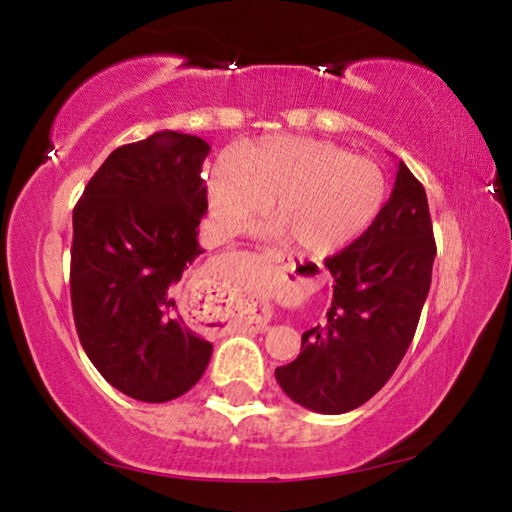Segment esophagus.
Returning <instances> with one entry per match:
<instances>
[{"mask_svg":"<svg viewBox=\"0 0 512 512\" xmlns=\"http://www.w3.org/2000/svg\"><path fill=\"white\" fill-rule=\"evenodd\" d=\"M266 259L268 262H273L275 266H280L284 273H289V271H293V264L289 262V259H284L282 255H273V253H266ZM266 309H259V314H255V316H250V320L248 323L253 325V329H257V332H262V329L266 327Z\"/></svg>","mask_w":512,"mask_h":512,"instance_id":"34e87169","label":"esophagus"}]
</instances>
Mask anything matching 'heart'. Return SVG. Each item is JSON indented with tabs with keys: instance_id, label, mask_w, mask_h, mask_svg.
Listing matches in <instances>:
<instances>
[{
	"instance_id": "b5f03b06",
	"label": "heart",
	"mask_w": 512,
	"mask_h": 512,
	"mask_svg": "<svg viewBox=\"0 0 512 512\" xmlns=\"http://www.w3.org/2000/svg\"><path fill=\"white\" fill-rule=\"evenodd\" d=\"M280 219L264 235L296 239L309 255H332L361 237L388 198V176L377 160L309 137H266L239 146L207 178V201L221 235H239L259 216Z\"/></svg>"
}]
</instances>
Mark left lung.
I'll return each instance as SVG.
<instances>
[{
	"label": "left lung",
	"instance_id": "obj_1",
	"mask_svg": "<svg viewBox=\"0 0 512 512\" xmlns=\"http://www.w3.org/2000/svg\"><path fill=\"white\" fill-rule=\"evenodd\" d=\"M433 259L427 194L400 160L391 198L375 223L325 259L334 277L332 307L323 323L302 334L298 359L275 368L282 391L325 415L368 402L409 350Z\"/></svg>",
	"mask_w": 512,
	"mask_h": 512
}]
</instances>
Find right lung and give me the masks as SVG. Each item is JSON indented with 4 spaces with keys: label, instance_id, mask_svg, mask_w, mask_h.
<instances>
[{
    "label": "right lung",
    "instance_id": "obj_1",
    "mask_svg": "<svg viewBox=\"0 0 512 512\" xmlns=\"http://www.w3.org/2000/svg\"><path fill=\"white\" fill-rule=\"evenodd\" d=\"M207 153L201 137L176 131L119 146L74 207L76 332L103 379L140 402L185 395L212 357L180 311L185 268L205 253Z\"/></svg>",
    "mask_w": 512,
    "mask_h": 512
}]
</instances>
